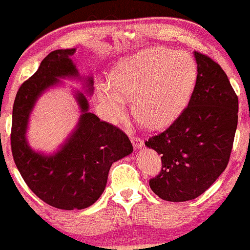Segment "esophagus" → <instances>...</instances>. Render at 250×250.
<instances>
[{
	"label": "esophagus",
	"instance_id": "1",
	"mask_svg": "<svg viewBox=\"0 0 250 250\" xmlns=\"http://www.w3.org/2000/svg\"><path fill=\"white\" fill-rule=\"evenodd\" d=\"M132 144L135 148H141L144 146V140L141 138L132 137Z\"/></svg>",
	"mask_w": 250,
	"mask_h": 250
}]
</instances>
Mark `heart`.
I'll use <instances>...</instances> for the list:
<instances>
[{"label":"heart","mask_w":250,"mask_h":250,"mask_svg":"<svg viewBox=\"0 0 250 250\" xmlns=\"http://www.w3.org/2000/svg\"><path fill=\"white\" fill-rule=\"evenodd\" d=\"M192 55L167 48H151L121 60L111 82L99 88L111 121L125 116L128 100L134 99L135 116L150 128L162 127L185 109L197 82Z\"/></svg>","instance_id":"heart-1"}]
</instances>
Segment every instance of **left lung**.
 I'll list each match as a JSON object with an SVG mask.
<instances>
[{"mask_svg":"<svg viewBox=\"0 0 250 250\" xmlns=\"http://www.w3.org/2000/svg\"><path fill=\"white\" fill-rule=\"evenodd\" d=\"M193 55L198 76L188 107L145 141L162 160V172L150 188L169 202L195 200L213 185L228 167L238 122V98L228 75L210 58Z\"/></svg>","mask_w":250,"mask_h":250,"instance_id":"left-lung-1","label":"left lung"}]
</instances>
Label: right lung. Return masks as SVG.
I'll return each instance as SVG.
<instances>
[{
    "mask_svg": "<svg viewBox=\"0 0 250 250\" xmlns=\"http://www.w3.org/2000/svg\"><path fill=\"white\" fill-rule=\"evenodd\" d=\"M76 48L49 53L39 70L17 93L12 122V152L18 170L30 190L43 202L64 210L84 209L99 200L113 162L133 152L127 135L89 112L88 95L94 93L93 76L81 75L74 60ZM62 79L81 83L73 88L81 115L78 125L57 150H35L27 140L29 117L37 100Z\"/></svg>",
    "mask_w": 250,
    "mask_h": 250,
    "instance_id": "right-lung-1",
    "label": "right lung"
}]
</instances>
